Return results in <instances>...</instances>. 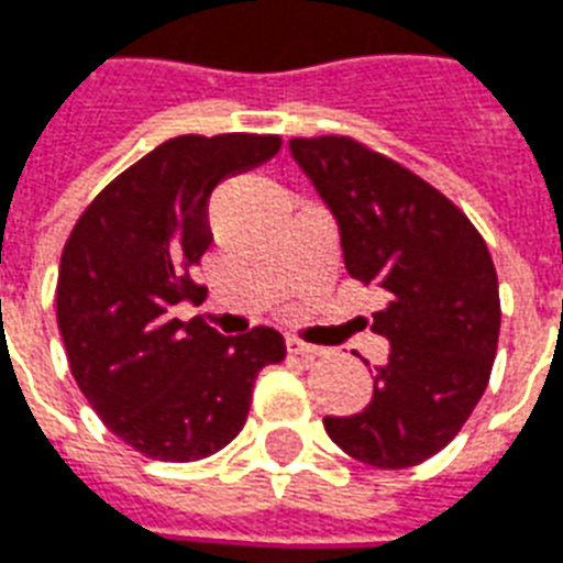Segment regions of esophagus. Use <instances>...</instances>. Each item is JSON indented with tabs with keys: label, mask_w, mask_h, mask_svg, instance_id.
<instances>
[{
	"label": "esophagus",
	"mask_w": 563,
	"mask_h": 563,
	"mask_svg": "<svg viewBox=\"0 0 563 563\" xmlns=\"http://www.w3.org/2000/svg\"><path fill=\"white\" fill-rule=\"evenodd\" d=\"M287 353H294V356H302V358L323 356V350H320V346L306 344V341H299V338H287Z\"/></svg>",
	"instance_id": "esophagus-1"
}]
</instances>
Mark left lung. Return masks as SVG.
Masks as SVG:
<instances>
[{
    "mask_svg": "<svg viewBox=\"0 0 563 563\" xmlns=\"http://www.w3.org/2000/svg\"><path fill=\"white\" fill-rule=\"evenodd\" d=\"M287 147L335 217L346 273L386 290L371 323L388 341L374 397L323 427L367 466L424 463L457 437L489 383L501 308L487 243L439 189L353 139Z\"/></svg>",
    "mask_w": 563,
    "mask_h": 563,
    "instance_id": "obj_1",
    "label": "left lung"
}]
</instances>
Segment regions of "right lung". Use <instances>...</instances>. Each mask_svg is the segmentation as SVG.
I'll list each match as a JSON object with an SVG mask.
<instances>
[{
	"label": "right lung",
	"mask_w": 563,
	"mask_h": 563,
	"mask_svg": "<svg viewBox=\"0 0 563 563\" xmlns=\"http://www.w3.org/2000/svg\"><path fill=\"white\" fill-rule=\"evenodd\" d=\"M278 147V136L252 133L168 139L106 186L67 236L56 311L70 374L100 421L145 457L217 454L246 424L257 374L285 358L276 329L225 338L172 314L201 297L189 266L213 243L210 192Z\"/></svg>",
	"instance_id": "add662e5"
}]
</instances>
